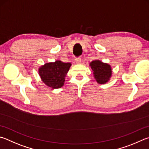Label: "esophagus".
<instances>
[{
  "label": "esophagus",
  "mask_w": 149,
  "mask_h": 149,
  "mask_svg": "<svg viewBox=\"0 0 149 149\" xmlns=\"http://www.w3.org/2000/svg\"><path fill=\"white\" fill-rule=\"evenodd\" d=\"M75 63L77 64H79L81 63V58H75Z\"/></svg>",
  "instance_id": "obj_1"
}]
</instances>
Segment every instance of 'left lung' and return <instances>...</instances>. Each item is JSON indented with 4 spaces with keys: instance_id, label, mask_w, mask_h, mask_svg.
Wrapping results in <instances>:
<instances>
[{
    "instance_id": "1",
    "label": "left lung",
    "mask_w": 149,
    "mask_h": 149,
    "mask_svg": "<svg viewBox=\"0 0 149 149\" xmlns=\"http://www.w3.org/2000/svg\"><path fill=\"white\" fill-rule=\"evenodd\" d=\"M94 79L99 84H105L109 81L112 75L111 67L107 63L99 60L93 61L90 63Z\"/></svg>"
}]
</instances>
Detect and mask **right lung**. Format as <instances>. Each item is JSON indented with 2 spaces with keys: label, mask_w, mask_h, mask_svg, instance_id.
Instances as JSON below:
<instances>
[{
  "label": "right lung",
  "mask_w": 149,
  "mask_h": 149,
  "mask_svg": "<svg viewBox=\"0 0 149 149\" xmlns=\"http://www.w3.org/2000/svg\"><path fill=\"white\" fill-rule=\"evenodd\" d=\"M72 64L56 60L53 63H45L38 69L41 79L49 87L53 89L61 88Z\"/></svg>",
  "instance_id": "right-lung-1"
}]
</instances>
